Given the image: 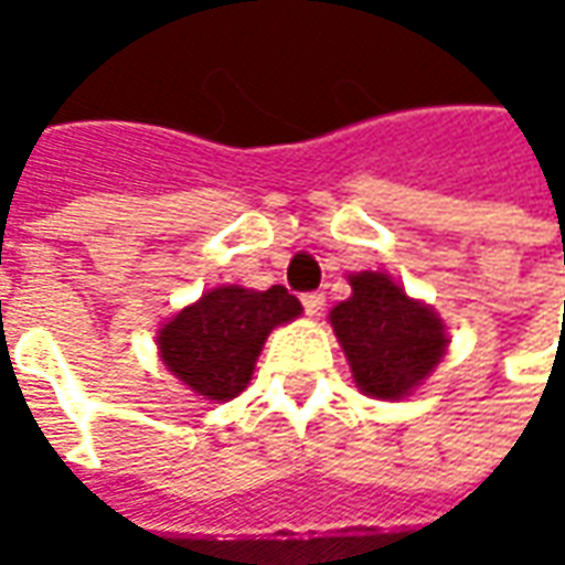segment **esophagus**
<instances>
[{
  "label": "esophagus",
  "mask_w": 565,
  "mask_h": 565,
  "mask_svg": "<svg viewBox=\"0 0 565 565\" xmlns=\"http://www.w3.org/2000/svg\"><path fill=\"white\" fill-rule=\"evenodd\" d=\"M302 306H306L308 318H318L323 311V294H306L302 296Z\"/></svg>",
  "instance_id": "34e87169"
}]
</instances>
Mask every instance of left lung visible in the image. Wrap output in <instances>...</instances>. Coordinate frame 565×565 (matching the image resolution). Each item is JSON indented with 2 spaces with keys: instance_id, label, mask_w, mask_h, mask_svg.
Masks as SVG:
<instances>
[{
  "instance_id": "8db88e82",
  "label": "left lung",
  "mask_w": 565,
  "mask_h": 565,
  "mask_svg": "<svg viewBox=\"0 0 565 565\" xmlns=\"http://www.w3.org/2000/svg\"><path fill=\"white\" fill-rule=\"evenodd\" d=\"M351 296L330 311L351 379L372 399H405L448 351V327L424 299L405 294L387 271L348 275Z\"/></svg>"
}]
</instances>
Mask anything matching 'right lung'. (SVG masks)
<instances>
[{"instance_id": "right-lung-1", "label": "right lung", "mask_w": 565, "mask_h": 565, "mask_svg": "<svg viewBox=\"0 0 565 565\" xmlns=\"http://www.w3.org/2000/svg\"><path fill=\"white\" fill-rule=\"evenodd\" d=\"M299 315V299L281 284L269 290L223 284L162 320L157 354L186 391L209 403H230L250 384L269 332Z\"/></svg>"}]
</instances>
